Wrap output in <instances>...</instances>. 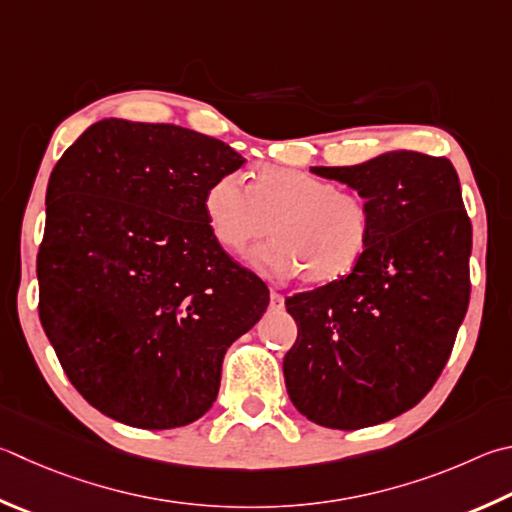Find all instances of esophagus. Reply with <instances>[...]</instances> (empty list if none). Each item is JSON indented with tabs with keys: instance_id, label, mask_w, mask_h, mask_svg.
<instances>
[{
	"instance_id": "obj_1",
	"label": "esophagus",
	"mask_w": 512,
	"mask_h": 512,
	"mask_svg": "<svg viewBox=\"0 0 512 512\" xmlns=\"http://www.w3.org/2000/svg\"><path fill=\"white\" fill-rule=\"evenodd\" d=\"M271 309H273V311L284 309V297H282V293L271 291Z\"/></svg>"
}]
</instances>
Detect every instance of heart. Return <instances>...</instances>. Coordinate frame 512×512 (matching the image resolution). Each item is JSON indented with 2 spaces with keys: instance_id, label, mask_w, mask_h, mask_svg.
<instances>
[{
  "instance_id": "heart-1",
  "label": "heart",
  "mask_w": 512,
  "mask_h": 512,
  "mask_svg": "<svg viewBox=\"0 0 512 512\" xmlns=\"http://www.w3.org/2000/svg\"><path fill=\"white\" fill-rule=\"evenodd\" d=\"M203 215L221 246L241 255L271 232V244L250 255L255 271L300 273L304 284H329L353 271L371 241V208L358 192L280 165H259L248 185L221 174L203 194Z\"/></svg>"
}]
</instances>
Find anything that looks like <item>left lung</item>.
Segmentation results:
<instances>
[{"mask_svg": "<svg viewBox=\"0 0 512 512\" xmlns=\"http://www.w3.org/2000/svg\"><path fill=\"white\" fill-rule=\"evenodd\" d=\"M311 172L367 199L371 241L349 275L286 297V392L309 421L360 430L412 410L441 376L470 302L472 224L445 156L396 150Z\"/></svg>", "mask_w": 512, "mask_h": 512, "instance_id": "left-lung-1", "label": "left lung"}]
</instances>
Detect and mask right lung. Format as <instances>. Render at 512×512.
Returning <instances> with one entry per match:
<instances>
[{
    "label": "right lung",
    "mask_w": 512,
    "mask_h": 512,
    "mask_svg": "<svg viewBox=\"0 0 512 512\" xmlns=\"http://www.w3.org/2000/svg\"><path fill=\"white\" fill-rule=\"evenodd\" d=\"M246 159L179 125L105 118L53 167L40 322L89 405L141 430L197 421L271 295L212 237L203 194Z\"/></svg>",
    "instance_id": "obj_1"
}]
</instances>
